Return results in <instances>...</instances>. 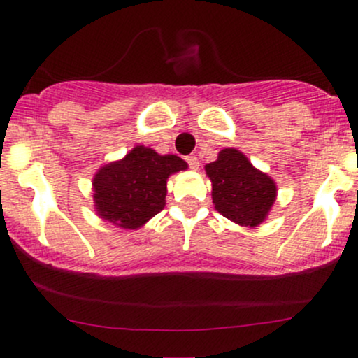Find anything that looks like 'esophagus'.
<instances>
[{
  "instance_id": "esophagus-1",
  "label": "esophagus",
  "mask_w": 358,
  "mask_h": 358,
  "mask_svg": "<svg viewBox=\"0 0 358 358\" xmlns=\"http://www.w3.org/2000/svg\"><path fill=\"white\" fill-rule=\"evenodd\" d=\"M187 163H188V166L192 168V170H196V168L200 166L199 159H196L195 156H187Z\"/></svg>"
}]
</instances>
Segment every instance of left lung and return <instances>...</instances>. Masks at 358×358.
I'll return each instance as SVG.
<instances>
[{"label": "left lung", "instance_id": "obj_1", "mask_svg": "<svg viewBox=\"0 0 358 358\" xmlns=\"http://www.w3.org/2000/svg\"><path fill=\"white\" fill-rule=\"evenodd\" d=\"M212 180V199L217 212L241 225H259L276 200V185L250 165L241 151L225 148L217 162L205 165Z\"/></svg>", "mask_w": 358, "mask_h": 358}]
</instances>
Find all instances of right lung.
<instances>
[{"instance_id":"add662e5","label":"right lung","mask_w":358,"mask_h":358,"mask_svg":"<svg viewBox=\"0 0 358 358\" xmlns=\"http://www.w3.org/2000/svg\"><path fill=\"white\" fill-rule=\"evenodd\" d=\"M187 163L175 155H158L136 146L121 162L102 166L94 178V203L104 220L138 229L165 207L166 180Z\"/></svg>"}]
</instances>
